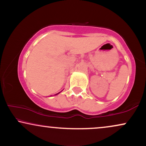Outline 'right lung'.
Instances as JSON below:
<instances>
[{
    "label": "right lung",
    "mask_w": 146,
    "mask_h": 146,
    "mask_svg": "<svg viewBox=\"0 0 146 146\" xmlns=\"http://www.w3.org/2000/svg\"><path fill=\"white\" fill-rule=\"evenodd\" d=\"M59 93H60V92H59ZM59 93H58V94H55V95H57V94H59Z\"/></svg>",
    "instance_id": "1"
}]
</instances>
